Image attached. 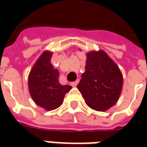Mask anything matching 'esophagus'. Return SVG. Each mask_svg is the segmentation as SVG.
I'll list each match as a JSON object with an SVG mask.
<instances>
[{
  "label": "esophagus",
  "mask_w": 147,
  "mask_h": 147,
  "mask_svg": "<svg viewBox=\"0 0 147 147\" xmlns=\"http://www.w3.org/2000/svg\"><path fill=\"white\" fill-rule=\"evenodd\" d=\"M78 80H77V81H75V82H71V86H72V87H74V88H75L77 85H78Z\"/></svg>",
  "instance_id": "1"
}]
</instances>
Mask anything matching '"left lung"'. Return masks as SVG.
<instances>
[{
    "label": "left lung",
    "instance_id": "8db88e82",
    "mask_svg": "<svg viewBox=\"0 0 147 147\" xmlns=\"http://www.w3.org/2000/svg\"><path fill=\"white\" fill-rule=\"evenodd\" d=\"M77 88L90 108L105 111L115 105L120 96L123 75L106 52L92 51L87 53L85 72Z\"/></svg>",
    "mask_w": 147,
    "mask_h": 147
}]
</instances>
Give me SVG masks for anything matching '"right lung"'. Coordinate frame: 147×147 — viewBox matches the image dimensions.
Returning <instances> with one entry per match:
<instances>
[{"instance_id": "add662e5", "label": "right lung", "mask_w": 147, "mask_h": 147, "mask_svg": "<svg viewBox=\"0 0 147 147\" xmlns=\"http://www.w3.org/2000/svg\"><path fill=\"white\" fill-rule=\"evenodd\" d=\"M52 52L46 51L37 59L28 75V90L36 104L46 110L59 107L72 88L59 82V71L51 63Z\"/></svg>"}]
</instances>
